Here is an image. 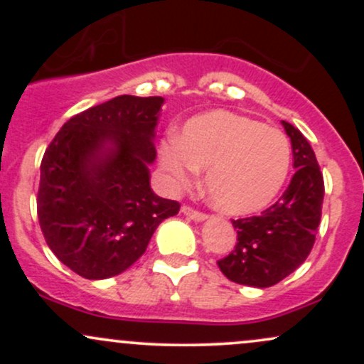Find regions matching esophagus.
<instances>
[{
    "label": "esophagus",
    "instance_id": "34e87169",
    "mask_svg": "<svg viewBox=\"0 0 364 364\" xmlns=\"http://www.w3.org/2000/svg\"><path fill=\"white\" fill-rule=\"evenodd\" d=\"M181 212L183 214H185L186 217H190L191 220H196V223H202V220H205L207 219V215L203 214V212H198V210H195L193 207H190V205H185L181 208Z\"/></svg>",
    "mask_w": 364,
    "mask_h": 364
}]
</instances>
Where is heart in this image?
Returning <instances> with one entry per match:
<instances>
[{"instance_id":"obj_1","label":"heart","mask_w":364,"mask_h":364,"mask_svg":"<svg viewBox=\"0 0 364 364\" xmlns=\"http://www.w3.org/2000/svg\"><path fill=\"white\" fill-rule=\"evenodd\" d=\"M161 166L174 188L207 169L212 205L231 215L260 210L279 193L291 166L289 139L277 128L229 111L191 118L179 140L161 145Z\"/></svg>"}]
</instances>
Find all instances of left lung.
I'll list each match as a JSON object with an SVG mask.
<instances>
[{
	"mask_svg": "<svg viewBox=\"0 0 364 364\" xmlns=\"http://www.w3.org/2000/svg\"><path fill=\"white\" fill-rule=\"evenodd\" d=\"M291 139L294 176L281 198L262 215L232 220L237 243L217 262L229 281L270 287L294 272L310 255L321 219L323 176L311 145L298 128L282 121Z\"/></svg>",
	"mask_w": 364,
	"mask_h": 364,
	"instance_id": "obj_1",
	"label": "left lung"
}]
</instances>
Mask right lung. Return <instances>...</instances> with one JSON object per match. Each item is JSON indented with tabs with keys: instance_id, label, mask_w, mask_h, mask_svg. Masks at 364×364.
<instances>
[{
	"instance_id": "obj_1",
	"label": "right lung",
	"mask_w": 364,
	"mask_h": 364,
	"mask_svg": "<svg viewBox=\"0 0 364 364\" xmlns=\"http://www.w3.org/2000/svg\"><path fill=\"white\" fill-rule=\"evenodd\" d=\"M162 97L118 95L63 124L41 162L37 217L58 260L85 279L132 267L179 203L150 188Z\"/></svg>"
}]
</instances>
